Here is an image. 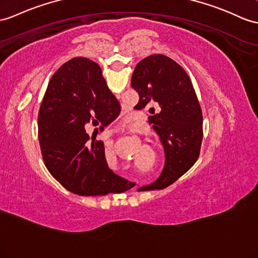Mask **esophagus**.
Segmentation results:
<instances>
[{
    "mask_svg": "<svg viewBox=\"0 0 258 258\" xmlns=\"http://www.w3.org/2000/svg\"><path fill=\"white\" fill-rule=\"evenodd\" d=\"M112 133H114V131H111V133H110V134H111V135H112Z\"/></svg>",
    "mask_w": 258,
    "mask_h": 258,
    "instance_id": "1",
    "label": "esophagus"
}]
</instances>
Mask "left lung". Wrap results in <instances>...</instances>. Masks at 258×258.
<instances>
[{
  "instance_id": "left-lung-1",
  "label": "left lung",
  "mask_w": 258,
  "mask_h": 258,
  "mask_svg": "<svg viewBox=\"0 0 258 258\" xmlns=\"http://www.w3.org/2000/svg\"><path fill=\"white\" fill-rule=\"evenodd\" d=\"M131 86L139 94V109L149 104L159 105V112L149 120L165 153L159 178L138 191L163 189L183 176L198 159L203 141L202 108L188 74L164 54L141 60L135 68Z\"/></svg>"
}]
</instances>
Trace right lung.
Segmentation results:
<instances>
[{"mask_svg": "<svg viewBox=\"0 0 258 258\" xmlns=\"http://www.w3.org/2000/svg\"><path fill=\"white\" fill-rule=\"evenodd\" d=\"M119 114L120 104L94 61L74 58L53 74L39 109L38 138L46 167L67 190L105 196L133 187L108 167L103 141L85 131L87 123L103 128Z\"/></svg>", "mask_w": 258, "mask_h": 258, "instance_id": "obj_1", "label": "right lung"}]
</instances>
